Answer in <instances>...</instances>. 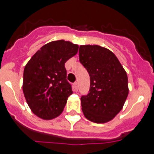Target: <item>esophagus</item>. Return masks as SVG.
<instances>
[{
	"label": "esophagus",
	"instance_id": "esophagus-1",
	"mask_svg": "<svg viewBox=\"0 0 154 154\" xmlns=\"http://www.w3.org/2000/svg\"><path fill=\"white\" fill-rule=\"evenodd\" d=\"M73 87H74V90H75L76 91H78V83H74V84H73Z\"/></svg>",
	"mask_w": 154,
	"mask_h": 154
}]
</instances>
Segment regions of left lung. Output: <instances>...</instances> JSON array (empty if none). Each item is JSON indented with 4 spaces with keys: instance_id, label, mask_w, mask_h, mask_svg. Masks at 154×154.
<instances>
[{
    "instance_id": "1",
    "label": "left lung",
    "mask_w": 154,
    "mask_h": 154,
    "mask_svg": "<svg viewBox=\"0 0 154 154\" xmlns=\"http://www.w3.org/2000/svg\"><path fill=\"white\" fill-rule=\"evenodd\" d=\"M79 59L91 81L88 94L81 97L83 113L95 123L111 121L129 94L126 72L114 53L99 45H81Z\"/></svg>"
}]
</instances>
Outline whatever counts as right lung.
Here are the masks:
<instances>
[{
  "label": "right lung",
  "mask_w": 154,
  "mask_h": 154,
  "mask_svg": "<svg viewBox=\"0 0 154 154\" xmlns=\"http://www.w3.org/2000/svg\"><path fill=\"white\" fill-rule=\"evenodd\" d=\"M79 46L58 40L44 45L33 55L23 73V93L29 108L38 117L52 119L62 113L72 94L66 81L65 63L75 56Z\"/></svg>",
  "instance_id": "1"
}]
</instances>
